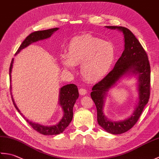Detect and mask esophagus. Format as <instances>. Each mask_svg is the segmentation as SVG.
Here are the masks:
<instances>
[{
  "instance_id": "esophagus-1",
  "label": "esophagus",
  "mask_w": 159,
  "mask_h": 159,
  "mask_svg": "<svg viewBox=\"0 0 159 159\" xmlns=\"http://www.w3.org/2000/svg\"><path fill=\"white\" fill-rule=\"evenodd\" d=\"M87 93V91L85 88H80L79 89V93L80 94V95L84 96V95H85Z\"/></svg>"
}]
</instances>
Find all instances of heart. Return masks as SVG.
<instances>
[{
  "label": "heart",
  "instance_id": "1",
  "mask_svg": "<svg viewBox=\"0 0 159 159\" xmlns=\"http://www.w3.org/2000/svg\"><path fill=\"white\" fill-rule=\"evenodd\" d=\"M115 56V49L111 43L85 34L70 40L66 54L61 57V63L65 68L70 70L80 63V74L83 79L95 83L109 72Z\"/></svg>",
  "mask_w": 159,
  "mask_h": 159
}]
</instances>
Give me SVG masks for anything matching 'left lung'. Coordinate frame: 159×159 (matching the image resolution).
<instances>
[{"label": "left lung", "instance_id": "left-lung-1", "mask_svg": "<svg viewBox=\"0 0 159 159\" xmlns=\"http://www.w3.org/2000/svg\"><path fill=\"white\" fill-rule=\"evenodd\" d=\"M111 29H118L124 35V50L113 69L92 87L91 97L97 109V120L108 133L119 134L130 130L139 120L150 95V65L146 52L129 29L123 26H106ZM139 76V103L134 114L128 119L120 122L108 120L103 115V106L106 92L120 78L127 73Z\"/></svg>", "mask_w": 159, "mask_h": 159}]
</instances>
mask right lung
<instances>
[{"label": "right lung", "instance_id": "add662e5", "mask_svg": "<svg viewBox=\"0 0 159 159\" xmlns=\"http://www.w3.org/2000/svg\"><path fill=\"white\" fill-rule=\"evenodd\" d=\"M58 28H53L50 29L43 30V31H35L31 33L29 35L26 37V39L24 40L22 44L19 47L18 50H17L16 52L18 54L20 50L23 48H26V46L31 44L33 42H36L39 41V40H42L44 39H47L50 38V36L52 35L54 32L57 31L58 30ZM13 59H12L11 64H10L9 67V77H10V83H11V69L13 66ZM10 91H11V85H10ZM79 90H78L77 86L74 85V84H69L62 87L60 89L59 92V104L61 106L63 111V117L59 122L54 125L51 126H42L41 124H38L32 121H29L28 120H26L25 117L26 121L30 124L33 129L38 131L40 134H44V135H54V134H58L63 133L64 130L68 126V125L71 122L73 117V107L74 104L76 102V100L79 98ZM11 98L13 103L14 104V107L17 111L20 113L21 116L22 114L20 113L18 108L17 107L16 104L14 102V100L13 98V96L11 95Z\"/></svg>", "mask_w": 159, "mask_h": 159}]
</instances>
